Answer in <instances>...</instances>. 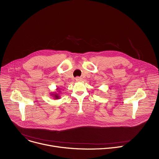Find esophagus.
Segmentation results:
<instances>
[{
  "label": "esophagus",
  "instance_id": "obj_1",
  "mask_svg": "<svg viewBox=\"0 0 159 159\" xmlns=\"http://www.w3.org/2000/svg\"><path fill=\"white\" fill-rule=\"evenodd\" d=\"M81 78L80 77H77L76 78H75V80H77V81H80L81 80Z\"/></svg>",
  "mask_w": 159,
  "mask_h": 159
}]
</instances>
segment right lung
Wrapping results in <instances>:
<instances>
[{"instance_id": "1", "label": "right lung", "mask_w": 159, "mask_h": 159, "mask_svg": "<svg viewBox=\"0 0 159 159\" xmlns=\"http://www.w3.org/2000/svg\"><path fill=\"white\" fill-rule=\"evenodd\" d=\"M52 95H54L53 96H54V98L56 99H59V98H60V96H59V95L58 94H52Z\"/></svg>"}]
</instances>
